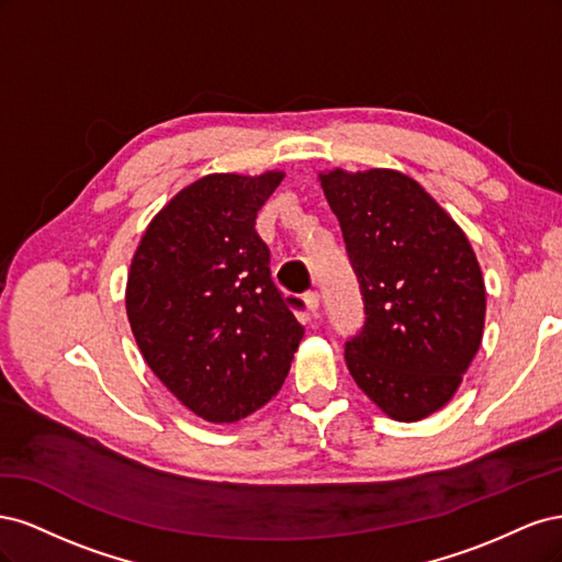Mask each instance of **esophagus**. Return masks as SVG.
<instances>
[{
  "label": "esophagus",
  "mask_w": 562,
  "mask_h": 562,
  "mask_svg": "<svg viewBox=\"0 0 562 562\" xmlns=\"http://www.w3.org/2000/svg\"><path fill=\"white\" fill-rule=\"evenodd\" d=\"M304 304H307V310L314 314V316H318V307H321V297H318V293H307L304 295Z\"/></svg>",
  "instance_id": "1"
}]
</instances>
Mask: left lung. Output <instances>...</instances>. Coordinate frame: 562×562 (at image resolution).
Instances as JSON below:
<instances>
[{"mask_svg":"<svg viewBox=\"0 0 562 562\" xmlns=\"http://www.w3.org/2000/svg\"><path fill=\"white\" fill-rule=\"evenodd\" d=\"M359 277L366 323L345 349L384 415L419 422L462 384L485 328V281L446 209L394 168L318 173Z\"/></svg>","mask_w":562,"mask_h":562,"instance_id":"8db88e82","label":"left lung"}]
</instances>
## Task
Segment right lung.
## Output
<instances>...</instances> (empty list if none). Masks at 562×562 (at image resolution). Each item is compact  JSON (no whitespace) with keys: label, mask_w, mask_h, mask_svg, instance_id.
<instances>
[{"label":"right lung","mask_w":562,"mask_h":562,"mask_svg":"<svg viewBox=\"0 0 562 562\" xmlns=\"http://www.w3.org/2000/svg\"><path fill=\"white\" fill-rule=\"evenodd\" d=\"M283 171L211 173L151 217L126 281L145 363L196 417L239 422L277 396L304 335L269 277L255 217Z\"/></svg>","instance_id":"obj_1"}]
</instances>
